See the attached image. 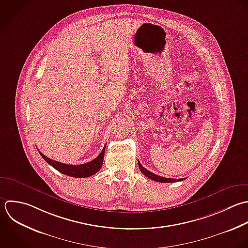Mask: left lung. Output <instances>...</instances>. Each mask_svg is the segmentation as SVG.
Returning <instances> with one entry per match:
<instances>
[{"mask_svg":"<svg viewBox=\"0 0 248 248\" xmlns=\"http://www.w3.org/2000/svg\"><path fill=\"white\" fill-rule=\"evenodd\" d=\"M138 166H139V169L140 171L146 176L148 177L149 179L155 181V182H158V183H175V182H181V181H184L186 179H168V178H163V177H160L158 175H155L154 174L153 172L147 170L145 167L142 166V164L138 161Z\"/></svg>","mask_w":248,"mask_h":248,"instance_id":"obj_1","label":"left lung"}]
</instances>
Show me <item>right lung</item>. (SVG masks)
Returning a JSON list of instances; mask_svg holds the SVG:
<instances>
[{"label":"right lung","mask_w":248,"mask_h":248,"mask_svg":"<svg viewBox=\"0 0 248 248\" xmlns=\"http://www.w3.org/2000/svg\"><path fill=\"white\" fill-rule=\"evenodd\" d=\"M105 147H106V145L104 146L103 150L101 151V153L98 155V156L96 158H94L93 160H92L88 163H84V164H80V165H69V164L58 162V161L48 158L43 154H41L39 151H38V153L40 154L42 158L48 164H50L52 167H54L59 172L62 173L66 176L73 177V178H87V177H91V176L94 175L95 173H97L100 170L102 163H103Z\"/></svg>","instance_id":"1"}]
</instances>
